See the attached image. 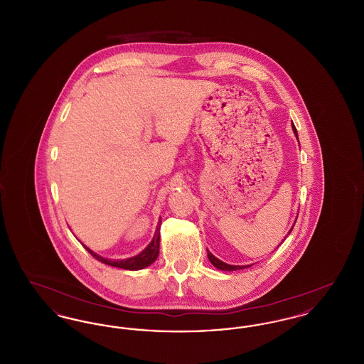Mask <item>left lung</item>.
<instances>
[{
	"label": "left lung",
	"instance_id": "8db88e82",
	"mask_svg": "<svg viewBox=\"0 0 364 364\" xmlns=\"http://www.w3.org/2000/svg\"><path fill=\"white\" fill-rule=\"evenodd\" d=\"M294 128V135H296V138H297V131H296V128ZM292 230V229H291ZM291 233V232H289ZM208 260L213 263V266L214 267H217V269H220V270H226V272H232V270H240V269H245V267H250V266H232V264H228L225 262H223V260L218 259V258H215L211 252H208Z\"/></svg>",
	"mask_w": 364,
	"mask_h": 364
}]
</instances>
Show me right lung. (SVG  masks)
<instances>
[{
	"mask_svg": "<svg viewBox=\"0 0 364 364\" xmlns=\"http://www.w3.org/2000/svg\"><path fill=\"white\" fill-rule=\"evenodd\" d=\"M159 225H161V221L156 226V235H154L153 242H150L136 257H132V258H128V259H106V258L97 255L95 252H92L90 248H87L86 245H85V248L95 259L102 262L105 264H110V266L120 267V269H125V270H140V269H144V267L150 266L158 257V252H159Z\"/></svg>",
	"mask_w": 364,
	"mask_h": 364,
	"instance_id": "1",
	"label": "right lung"
}]
</instances>
